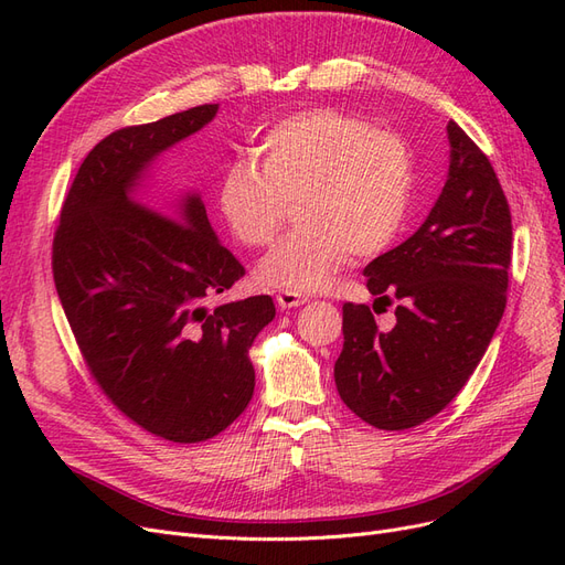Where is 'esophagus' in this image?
Listing matches in <instances>:
<instances>
[{"instance_id":"1","label":"esophagus","mask_w":565,"mask_h":565,"mask_svg":"<svg viewBox=\"0 0 565 565\" xmlns=\"http://www.w3.org/2000/svg\"><path fill=\"white\" fill-rule=\"evenodd\" d=\"M276 301L280 309H295V306H301L309 301V297L301 295V292H295V289H282V292L276 295Z\"/></svg>"}]
</instances>
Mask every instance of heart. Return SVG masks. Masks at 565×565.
<instances>
[{"label": "heart", "mask_w": 565, "mask_h": 565, "mask_svg": "<svg viewBox=\"0 0 565 565\" xmlns=\"http://www.w3.org/2000/svg\"><path fill=\"white\" fill-rule=\"evenodd\" d=\"M252 160L216 183V212L237 243L264 249L297 202L301 224L256 268L270 287H328L351 256H377L403 233L415 200L407 141L341 108H311L270 125Z\"/></svg>", "instance_id": "obj_1"}]
</instances>
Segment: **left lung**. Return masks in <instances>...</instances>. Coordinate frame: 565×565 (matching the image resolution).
Returning <instances> with one entry per match:
<instances>
[{
	"label": "left lung",
	"instance_id": "8db88e82",
	"mask_svg": "<svg viewBox=\"0 0 565 565\" xmlns=\"http://www.w3.org/2000/svg\"><path fill=\"white\" fill-rule=\"evenodd\" d=\"M450 169L419 231L365 266L374 312L397 306L382 331L365 303L347 301L334 363L341 401L363 422L403 431L461 391L507 306L511 212L486 152L448 122Z\"/></svg>",
	"mask_w": 565,
	"mask_h": 565
}]
</instances>
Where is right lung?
Returning <instances> with one entry per match:
<instances>
[{
  "label": "right lung",
  "instance_id": "obj_1",
  "mask_svg": "<svg viewBox=\"0 0 565 565\" xmlns=\"http://www.w3.org/2000/svg\"><path fill=\"white\" fill-rule=\"evenodd\" d=\"M216 110L204 104L98 141L51 247L56 292L94 382L125 417L172 443L214 438L245 413L247 349L276 316L268 295L210 309L245 276L243 264L216 241L198 195L177 202L139 185L158 152Z\"/></svg>",
  "mask_w": 565,
  "mask_h": 565
}]
</instances>
